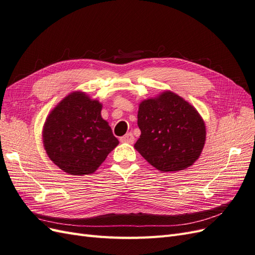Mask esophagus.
I'll list each match as a JSON object with an SVG mask.
<instances>
[{
	"mask_svg": "<svg viewBox=\"0 0 255 255\" xmlns=\"http://www.w3.org/2000/svg\"><path fill=\"white\" fill-rule=\"evenodd\" d=\"M135 140V138L133 136L132 133H127L125 136H122L120 138V141L121 142H128V143H133Z\"/></svg>",
	"mask_w": 255,
	"mask_h": 255,
	"instance_id": "esophagus-1",
	"label": "esophagus"
}]
</instances>
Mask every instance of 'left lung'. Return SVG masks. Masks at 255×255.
<instances>
[{
	"label": "left lung",
	"mask_w": 255,
	"mask_h": 255,
	"mask_svg": "<svg viewBox=\"0 0 255 255\" xmlns=\"http://www.w3.org/2000/svg\"><path fill=\"white\" fill-rule=\"evenodd\" d=\"M137 118L141 134L134 148L157 170H185L199 158L205 143V123L180 96L165 91L143 100Z\"/></svg>",
	"instance_id": "8db88e82"
}]
</instances>
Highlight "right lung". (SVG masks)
<instances>
[{
    "label": "right lung",
    "instance_id": "obj_1",
    "mask_svg": "<svg viewBox=\"0 0 255 255\" xmlns=\"http://www.w3.org/2000/svg\"><path fill=\"white\" fill-rule=\"evenodd\" d=\"M102 104L74 91L56 105L43 126L45 152L54 164L72 175L94 173L118 145L101 117Z\"/></svg>",
    "mask_w": 255,
    "mask_h": 255
}]
</instances>
